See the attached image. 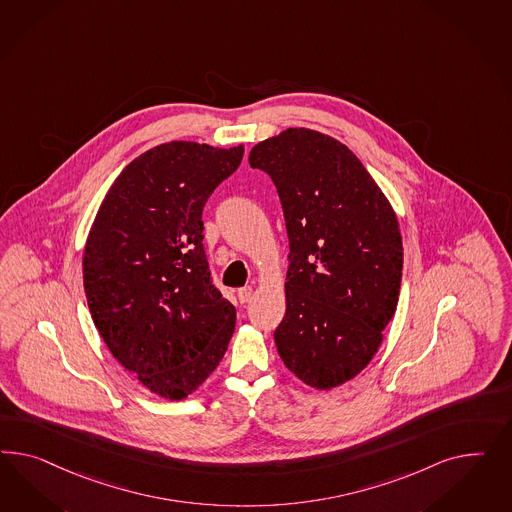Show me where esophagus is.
Wrapping results in <instances>:
<instances>
[{
  "label": "esophagus",
  "mask_w": 512,
  "mask_h": 512,
  "mask_svg": "<svg viewBox=\"0 0 512 512\" xmlns=\"http://www.w3.org/2000/svg\"><path fill=\"white\" fill-rule=\"evenodd\" d=\"M238 300L242 302V304H246L251 300V296H253V287H242V289H238Z\"/></svg>",
  "instance_id": "obj_1"
}]
</instances>
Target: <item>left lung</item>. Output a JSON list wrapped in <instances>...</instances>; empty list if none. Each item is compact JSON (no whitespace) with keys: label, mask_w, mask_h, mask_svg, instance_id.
Instances as JSON below:
<instances>
[{"label":"left lung","mask_w":512,"mask_h":512,"mask_svg":"<svg viewBox=\"0 0 512 512\" xmlns=\"http://www.w3.org/2000/svg\"><path fill=\"white\" fill-rule=\"evenodd\" d=\"M249 165L272 178L289 236L279 357L310 387L343 385L368 366L398 306L396 214L357 155L319 131L263 140Z\"/></svg>","instance_id":"1"}]
</instances>
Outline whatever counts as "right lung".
Wrapping results in <instances>:
<instances>
[{
	"mask_svg": "<svg viewBox=\"0 0 512 512\" xmlns=\"http://www.w3.org/2000/svg\"><path fill=\"white\" fill-rule=\"evenodd\" d=\"M229 150L172 140L133 159L101 202L84 249L93 323L125 370L182 400L225 355L233 304L210 276L202 208L240 165Z\"/></svg>",
	"mask_w": 512,
	"mask_h": 512,
	"instance_id": "1",
	"label": "right lung"
}]
</instances>
